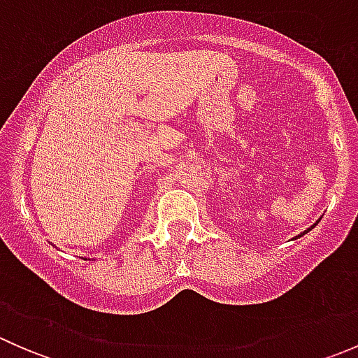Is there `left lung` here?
Here are the masks:
<instances>
[{
	"mask_svg": "<svg viewBox=\"0 0 358 358\" xmlns=\"http://www.w3.org/2000/svg\"><path fill=\"white\" fill-rule=\"evenodd\" d=\"M315 225H317V223H315ZM315 225H313V227H315ZM313 227H312V229H313ZM310 230V229H308ZM308 230H305V232H303V234H306V232H308ZM303 234H301V236H303ZM301 236H298V237H301ZM298 237H294V239H298Z\"/></svg>",
	"mask_w": 358,
	"mask_h": 358,
	"instance_id": "left-lung-1",
	"label": "left lung"
}]
</instances>
